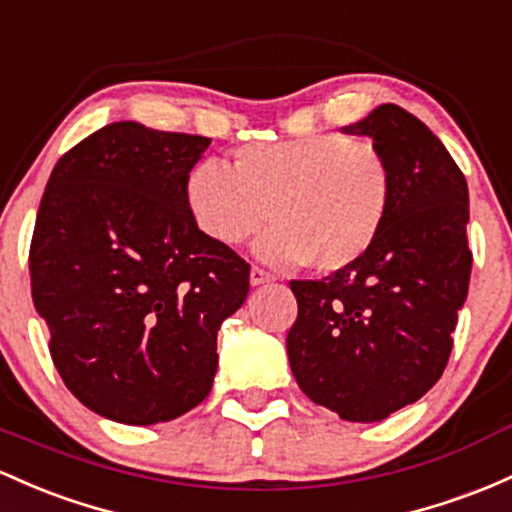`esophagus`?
Here are the masks:
<instances>
[{
  "label": "esophagus",
  "instance_id": "obj_1",
  "mask_svg": "<svg viewBox=\"0 0 512 512\" xmlns=\"http://www.w3.org/2000/svg\"><path fill=\"white\" fill-rule=\"evenodd\" d=\"M267 282H272V274L265 272L262 267H252L250 269V284L252 286H260V284H267Z\"/></svg>",
  "mask_w": 512,
  "mask_h": 512
}]
</instances>
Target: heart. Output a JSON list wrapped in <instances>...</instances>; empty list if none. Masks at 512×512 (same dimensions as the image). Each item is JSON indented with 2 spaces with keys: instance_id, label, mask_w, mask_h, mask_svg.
<instances>
[{
  "instance_id": "heart-1",
  "label": "heart",
  "mask_w": 512,
  "mask_h": 512,
  "mask_svg": "<svg viewBox=\"0 0 512 512\" xmlns=\"http://www.w3.org/2000/svg\"><path fill=\"white\" fill-rule=\"evenodd\" d=\"M184 201L204 235L240 245L257 240L260 260L274 267L308 262L320 274L350 269L369 255L389 218L393 174L372 140L347 133L250 143L233 167L196 162L184 179Z\"/></svg>"
}]
</instances>
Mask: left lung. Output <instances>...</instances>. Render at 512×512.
<instances>
[{
  "label": "left lung",
  "instance_id": "8db88e82",
  "mask_svg": "<svg viewBox=\"0 0 512 512\" xmlns=\"http://www.w3.org/2000/svg\"><path fill=\"white\" fill-rule=\"evenodd\" d=\"M386 155L393 201L364 260L294 279L299 316L286 335L301 391L342 420L376 423L437 384L469 291V189L440 138L396 104L342 128Z\"/></svg>",
  "mask_w": 512,
  "mask_h": 512
}]
</instances>
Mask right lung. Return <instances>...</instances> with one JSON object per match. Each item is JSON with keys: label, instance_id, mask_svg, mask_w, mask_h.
<instances>
[{"label": "right lung", "instance_id": "1", "mask_svg": "<svg viewBox=\"0 0 512 512\" xmlns=\"http://www.w3.org/2000/svg\"><path fill=\"white\" fill-rule=\"evenodd\" d=\"M209 145L109 123L60 157L38 206L28 269L50 357L77 401L116 423L199 406L218 328L250 291V265L201 233L184 201Z\"/></svg>", "mask_w": 512, "mask_h": 512}]
</instances>
